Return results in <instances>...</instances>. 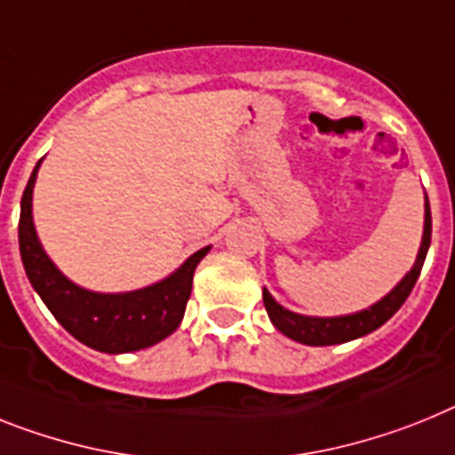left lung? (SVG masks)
Masks as SVG:
<instances>
[{
	"label": "left lung",
	"mask_w": 455,
	"mask_h": 455,
	"mask_svg": "<svg viewBox=\"0 0 455 455\" xmlns=\"http://www.w3.org/2000/svg\"><path fill=\"white\" fill-rule=\"evenodd\" d=\"M430 232H433V220H430V204L426 200V225H423V242L419 248L417 262H414L412 271L403 278L398 285L391 290L382 301H378L371 308L355 313V315L343 317H306L297 315L292 310H285L281 304H275L274 297L269 292H262L265 299V308L269 313V320L274 322V327L281 333H285L287 339L297 340L304 345H339L347 343V340L361 339L366 333L375 331L384 324V322L394 317V313L405 304V299L412 292L414 283H417L421 267L426 262V253L430 246Z\"/></svg>",
	"instance_id": "1"
}]
</instances>
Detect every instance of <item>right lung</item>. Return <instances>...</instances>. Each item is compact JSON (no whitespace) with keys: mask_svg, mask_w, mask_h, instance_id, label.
Masks as SVG:
<instances>
[{"mask_svg":"<svg viewBox=\"0 0 455 455\" xmlns=\"http://www.w3.org/2000/svg\"><path fill=\"white\" fill-rule=\"evenodd\" d=\"M38 163L27 181L20 202L18 242L27 278L73 339L108 355L135 352L168 339L181 324L190 290L193 271L207 255L209 246L190 255L170 278L156 285L126 294H99L73 285L43 253L32 220V188Z\"/></svg>","mask_w":455,"mask_h":455,"instance_id":"right-lung-1","label":"right lung"}]
</instances>
